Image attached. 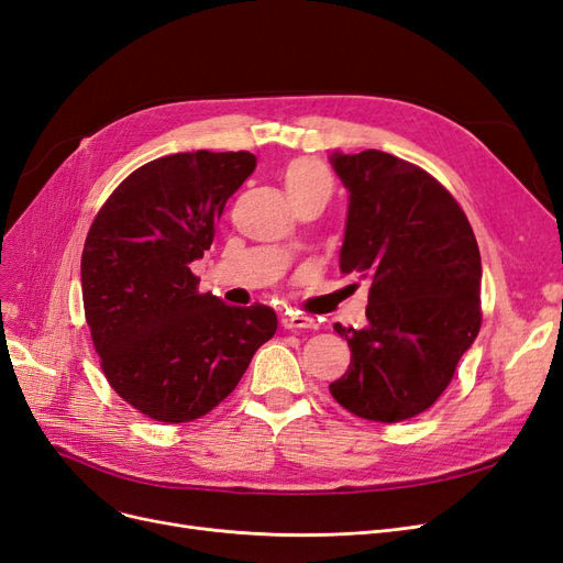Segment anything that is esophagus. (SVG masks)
<instances>
[{"label": "esophagus", "instance_id": "34e87169", "mask_svg": "<svg viewBox=\"0 0 563 563\" xmlns=\"http://www.w3.org/2000/svg\"><path fill=\"white\" fill-rule=\"evenodd\" d=\"M280 322L285 330H313L318 324L311 316H303V313H285Z\"/></svg>", "mask_w": 563, "mask_h": 563}]
</instances>
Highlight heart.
Wrapping results in <instances>:
<instances>
[{
	"mask_svg": "<svg viewBox=\"0 0 563 563\" xmlns=\"http://www.w3.org/2000/svg\"><path fill=\"white\" fill-rule=\"evenodd\" d=\"M285 189L289 201H297V198L306 196L330 198L332 179L330 173L324 170L318 161L299 158L295 163H289V168L285 170Z\"/></svg>",
	"mask_w": 563,
	"mask_h": 563,
	"instance_id": "obj_1",
	"label": "heart"
}]
</instances>
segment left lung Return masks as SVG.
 Listing matches in <instances>:
<instances>
[{"instance_id":"1","label":"left lung","mask_w":563,"mask_h":563,"mask_svg":"<svg viewBox=\"0 0 563 563\" xmlns=\"http://www.w3.org/2000/svg\"><path fill=\"white\" fill-rule=\"evenodd\" d=\"M330 163L349 191L339 268L369 283L365 328H334L353 360L330 393L360 419L397 423L434 405L477 339L479 247L426 170L378 150Z\"/></svg>"}]
</instances>
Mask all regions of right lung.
I'll return each instance as SVG.
<instances>
[{
  "mask_svg": "<svg viewBox=\"0 0 563 563\" xmlns=\"http://www.w3.org/2000/svg\"><path fill=\"white\" fill-rule=\"evenodd\" d=\"M255 168L250 152L150 161L107 198L86 235L81 295L102 372L154 421L201 419L278 330L274 308L201 295L191 274L229 196Z\"/></svg>",
  "mask_w": 563,
  "mask_h": 563,
  "instance_id": "1",
  "label": "right lung"
}]
</instances>
